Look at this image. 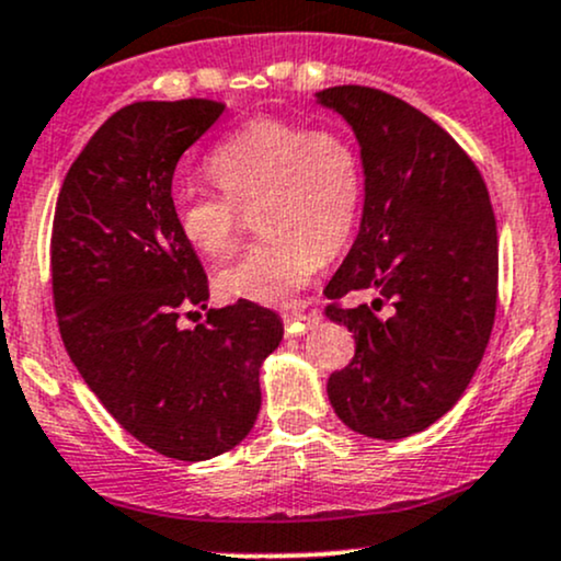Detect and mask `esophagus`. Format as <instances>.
<instances>
[{"instance_id": "34e87169", "label": "esophagus", "mask_w": 561, "mask_h": 561, "mask_svg": "<svg viewBox=\"0 0 561 561\" xmlns=\"http://www.w3.org/2000/svg\"><path fill=\"white\" fill-rule=\"evenodd\" d=\"M282 322H285V330L287 335H304L306 330H311L313 324L319 322L317 313H298V311H290L282 317Z\"/></svg>"}]
</instances>
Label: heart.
I'll use <instances>...</instances> for the list:
<instances>
[{
	"instance_id": "obj_1",
	"label": "heart",
	"mask_w": 561,
	"mask_h": 561,
	"mask_svg": "<svg viewBox=\"0 0 561 561\" xmlns=\"http://www.w3.org/2000/svg\"><path fill=\"white\" fill-rule=\"evenodd\" d=\"M226 199L183 188L172 218L183 242L207 261L233 248L242 215L255 213L257 244L215 276L226 300L282 306L311 282L322 257L348 242L362 210V164L354 144L328 127L252 119L207 159Z\"/></svg>"
}]
</instances>
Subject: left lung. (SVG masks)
I'll use <instances>...</instances> for the list:
<instances>
[{
  "instance_id": "left-lung-1",
  "label": "left lung",
  "mask_w": 561,
  "mask_h": 561,
  "mask_svg": "<svg viewBox=\"0 0 561 561\" xmlns=\"http://www.w3.org/2000/svg\"><path fill=\"white\" fill-rule=\"evenodd\" d=\"M317 103L348 122L365 172L359 233L324 295H375L354 309L328 306L356 341L328 397L356 434L404 439L453 410L488 348L495 215L479 170L423 111L359 84L317 92ZM383 302L389 318L377 313Z\"/></svg>"
}]
</instances>
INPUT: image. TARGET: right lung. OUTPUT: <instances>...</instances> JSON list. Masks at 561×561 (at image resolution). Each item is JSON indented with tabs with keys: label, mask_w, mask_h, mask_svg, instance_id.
<instances>
[{
	"label": "right lung",
	"mask_w": 561,
	"mask_h": 561,
	"mask_svg": "<svg viewBox=\"0 0 561 561\" xmlns=\"http://www.w3.org/2000/svg\"><path fill=\"white\" fill-rule=\"evenodd\" d=\"M224 103L116 111L66 175L53 220V298L64 346L122 428L175 460L237 447L261 410V365L282 319L250 300L207 311V274L172 218L178 159Z\"/></svg>",
	"instance_id": "obj_1"
}]
</instances>
